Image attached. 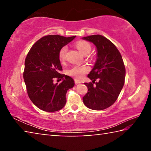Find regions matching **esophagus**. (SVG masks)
Wrapping results in <instances>:
<instances>
[{"instance_id": "34e87169", "label": "esophagus", "mask_w": 151, "mask_h": 151, "mask_svg": "<svg viewBox=\"0 0 151 151\" xmlns=\"http://www.w3.org/2000/svg\"><path fill=\"white\" fill-rule=\"evenodd\" d=\"M75 84H78V83H81V81H78V80H76V79H75Z\"/></svg>"}]
</instances>
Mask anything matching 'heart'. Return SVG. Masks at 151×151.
<instances>
[{
	"label": "heart",
	"instance_id": "b5f03b06",
	"mask_svg": "<svg viewBox=\"0 0 151 151\" xmlns=\"http://www.w3.org/2000/svg\"><path fill=\"white\" fill-rule=\"evenodd\" d=\"M76 47L82 54L85 55L91 51V47L88 42L86 41H78L76 43ZM67 52V47L63 46L58 51V58L60 62H64L66 58V55ZM89 70V68L85 65H75L68 68L66 73L70 76H73L76 79H81L85 74Z\"/></svg>",
	"mask_w": 151,
	"mask_h": 151
}]
</instances>
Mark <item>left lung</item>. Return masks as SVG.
I'll return each mask as SVG.
<instances>
[{"label": "left lung", "instance_id": "obj_1", "mask_svg": "<svg viewBox=\"0 0 151 151\" xmlns=\"http://www.w3.org/2000/svg\"><path fill=\"white\" fill-rule=\"evenodd\" d=\"M83 39L96 46L97 58L88 77L99 81L94 86L92 83H85L88 92L83 96V103L92 110L101 111L114 103L123 87L125 66L121 53L116 46L100 35L83 37Z\"/></svg>", "mask_w": 151, "mask_h": 151}]
</instances>
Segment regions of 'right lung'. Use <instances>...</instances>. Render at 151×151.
I'll return each instance as SVG.
<instances>
[{"label": "right lung", "mask_w": 151, "mask_h": 151, "mask_svg": "<svg viewBox=\"0 0 151 151\" xmlns=\"http://www.w3.org/2000/svg\"><path fill=\"white\" fill-rule=\"evenodd\" d=\"M58 35H47L36 42L27 54L23 78L28 95L33 104L42 111L55 112L66 103V94L75 85L73 79L60 73L63 70L58 51L75 39ZM62 82L55 84L54 78Z\"/></svg>", "instance_id": "right-lung-1"}]
</instances>
